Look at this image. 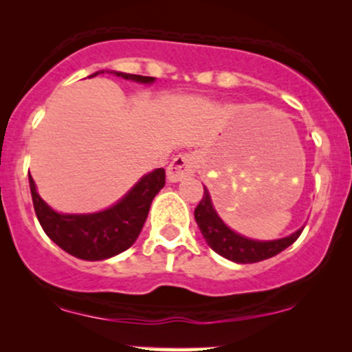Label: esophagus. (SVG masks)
Returning <instances> with one entry per match:
<instances>
[{
	"label": "esophagus",
	"mask_w": 352,
	"mask_h": 352,
	"mask_svg": "<svg viewBox=\"0 0 352 352\" xmlns=\"http://www.w3.org/2000/svg\"><path fill=\"white\" fill-rule=\"evenodd\" d=\"M199 167V157L195 153H182L172 160L167 168V179L170 182H180L192 177Z\"/></svg>",
	"instance_id": "esophagus-1"
}]
</instances>
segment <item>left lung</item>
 <instances>
[{
    "label": "left lung",
    "mask_w": 352,
    "mask_h": 352,
    "mask_svg": "<svg viewBox=\"0 0 352 352\" xmlns=\"http://www.w3.org/2000/svg\"><path fill=\"white\" fill-rule=\"evenodd\" d=\"M195 220L210 248L220 256L235 261V263H256V261L268 260V258L288 248L289 245H293L302 232V228H300L289 236L270 241L252 240V238L240 235V233L227 227L223 220L218 217L215 208H213L208 190L205 187L204 199L195 208Z\"/></svg>",
    "instance_id": "left-lung-1"
}]
</instances>
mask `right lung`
<instances>
[{
  "mask_svg": "<svg viewBox=\"0 0 352 352\" xmlns=\"http://www.w3.org/2000/svg\"><path fill=\"white\" fill-rule=\"evenodd\" d=\"M94 72L89 78L102 74ZM111 74L140 84H152L155 78L127 72L111 71ZM165 185V170L155 168L147 173L116 205L96 213H59L39 197L33 177L30 175V188L33 197L36 217L47 236L59 248L72 256L87 261L107 260L125 252L135 243L153 197Z\"/></svg>",
  "mask_w": 352,
  "mask_h": 352,
  "instance_id": "obj_1",
  "label": "right lung"
}]
</instances>
